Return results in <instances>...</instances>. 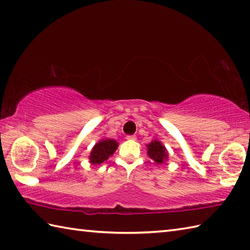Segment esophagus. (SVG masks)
Here are the masks:
<instances>
[{
  "mask_svg": "<svg viewBox=\"0 0 250 250\" xmlns=\"http://www.w3.org/2000/svg\"><path fill=\"white\" fill-rule=\"evenodd\" d=\"M126 140L135 141V140H136V136H135V135H128V136H126Z\"/></svg>",
  "mask_w": 250,
  "mask_h": 250,
  "instance_id": "esophagus-1",
  "label": "esophagus"
}]
</instances>
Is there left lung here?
I'll return each instance as SVG.
<instances>
[{"label": "left lung", "mask_w": 250, "mask_h": 250, "mask_svg": "<svg viewBox=\"0 0 250 250\" xmlns=\"http://www.w3.org/2000/svg\"><path fill=\"white\" fill-rule=\"evenodd\" d=\"M147 153L149 158H151L153 161L157 162L158 164L164 163L167 161V159L168 158L167 151L166 149V147L162 145V143L160 141H152L150 144L147 145Z\"/></svg>", "instance_id": "obj_1"}]
</instances>
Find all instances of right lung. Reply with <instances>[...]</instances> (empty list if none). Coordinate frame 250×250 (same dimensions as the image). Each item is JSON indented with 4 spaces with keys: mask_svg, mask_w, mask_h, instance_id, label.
<instances>
[{
    "mask_svg": "<svg viewBox=\"0 0 250 250\" xmlns=\"http://www.w3.org/2000/svg\"><path fill=\"white\" fill-rule=\"evenodd\" d=\"M117 147H118V143L115 140L105 139L97 143L92 148L91 152H90L89 160L90 163L92 164H101L107 159L113 156V153L116 151Z\"/></svg>",
    "mask_w": 250,
    "mask_h": 250,
    "instance_id": "obj_1",
    "label": "right lung"
}]
</instances>
